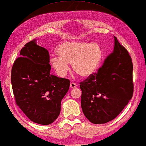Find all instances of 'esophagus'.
I'll list each match as a JSON object with an SVG mask.
<instances>
[{
	"label": "esophagus",
	"mask_w": 146,
	"mask_h": 146,
	"mask_svg": "<svg viewBox=\"0 0 146 146\" xmlns=\"http://www.w3.org/2000/svg\"><path fill=\"white\" fill-rule=\"evenodd\" d=\"M70 86L71 88H75L77 87V85L74 82H71L70 84Z\"/></svg>",
	"instance_id": "34e87169"
}]
</instances>
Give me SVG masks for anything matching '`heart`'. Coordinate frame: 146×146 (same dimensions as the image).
Returning a JSON list of instances; mask_svg holds the SVG:
<instances>
[{"label":"heart","instance_id":"heart-1","mask_svg":"<svg viewBox=\"0 0 146 146\" xmlns=\"http://www.w3.org/2000/svg\"><path fill=\"white\" fill-rule=\"evenodd\" d=\"M58 56L50 58V64L59 76L64 77L72 64L74 72L82 77H88L96 71L102 58L101 46L97 42L83 40L65 42L57 49Z\"/></svg>","mask_w":146,"mask_h":146}]
</instances>
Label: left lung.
<instances>
[{"instance_id":"8db88e82","label":"left lung","mask_w":146,"mask_h":146,"mask_svg":"<svg viewBox=\"0 0 146 146\" xmlns=\"http://www.w3.org/2000/svg\"><path fill=\"white\" fill-rule=\"evenodd\" d=\"M133 64L128 52L114 36V48L97 74L80 83L84 114L95 124L116 117L133 96Z\"/></svg>"}]
</instances>
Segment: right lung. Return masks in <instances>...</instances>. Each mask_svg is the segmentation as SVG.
Instances as JSON below:
<instances>
[{
  "instance_id": "obj_1",
  "label": "right lung",
  "mask_w": 146,
  "mask_h": 146,
  "mask_svg": "<svg viewBox=\"0 0 146 146\" xmlns=\"http://www.w3.org/2000/svg\"><path fill=\"white\" fill-rule=\"evenodd\" d=\"M20 56L11 71L16 103L32 121L50 124L60 113L70 80L51 74L48 51L37 45L36 39L26 44Z\"/></svg>"
}]
</instances>
